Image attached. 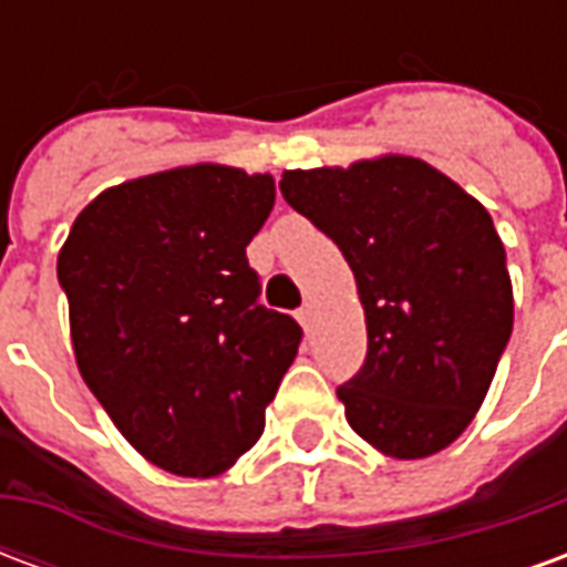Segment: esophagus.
Instances as JSON below:
<instances>
[{
	"label": "esophagus",
	"instance_id": "1",
	"mask_svg": "<svg viewBox=\"0 0 567 567\" xmlns=\"http://www.w3.org/2000/svg\"><path fill=\"white\" fill-rule=\"evenodd\" d=\"M297 321L309 331V324H312V307H309V303H303V307L297 309Z\"/></svg>",
	"mask_w": 567,
	"mask_h": 567
}]
</instances>
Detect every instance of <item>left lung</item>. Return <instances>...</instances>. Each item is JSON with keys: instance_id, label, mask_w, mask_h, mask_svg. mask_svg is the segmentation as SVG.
<instances>
[{"instance_id": "obj_1", "label": "left lung", "mask_w": 567, "mask_h": 567, "mask_svg": "<svg viewBox=\"0 0 567 567\" xmlns=\"http://www.w3.org/2000/svg\"><path fill=\"white\" fill-rule=\"evenodd\" d=\"M288 206L355 272L368 358L337 389L355 434L392 458L446 450L471 425L513 331L492 215L416 157L288 169Z\"/></svg>"}]
</instances>
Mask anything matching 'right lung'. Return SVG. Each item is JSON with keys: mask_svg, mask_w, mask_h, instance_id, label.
<instances>
[{"mask_svg": "<svg viewBox=\"0 0 567 567\" xmlns=\"http://www.w3.org/2000/svg\"><path fill=\"white\" fill-rule=\"evenodd\" d=\"M272 175L197 163L109 187L56 258L75 361L117 431L163 471L215 476L264 434L300 324L260 303L246 246Z\"/></svg>", "mask_w": 567, "mask_h": 567, "instance_id": "right-lung-1", "label": "right lung"}]
</instances>
